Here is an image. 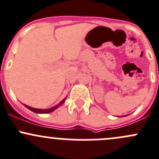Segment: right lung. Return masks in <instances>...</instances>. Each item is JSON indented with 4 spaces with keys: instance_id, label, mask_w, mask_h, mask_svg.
Returning <instances> with one entry per match:
<instances>
[{
    "instance_id": "add662e5",
    "label": "right lung",
    "mask_w": 159,
    "mask_h": 159,
    "mask_svg": "<svg viewBox=\"0 0 159 159\" xmlns=\"http://www.w3.org/2000/svg\"><path fill=\"white\" fill-rule=\"evenodd\" d=\"M65 98L64 99V100H62L61 102L60 103L58 104V105H56V106L53 107V108H49V109H45V110H43V109H38V108H31V107L28 106V105H25V106L26 107V108H28V109H30V111H32L35 112V113L47 114V113H50V112L53 111H54V110L57 109V108H58V107L60 106V105H61L62 104H63L64 102H65Z\"/></svg>"
}]
</instances>
